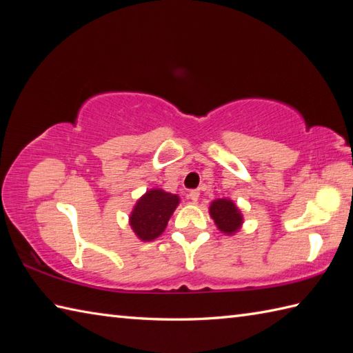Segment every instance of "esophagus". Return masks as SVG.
I'll use <instances>...</instances> for the list:
<instances>
[{
	"instance_id": "34e87169",
	"label": "esophagus",
	"mask_w": 353,
	"mask_h": 353,
	"mask_svg": "<svg viewBox=\"0 0 353 353\" xmlns=\"http://www.w3.org/2000/svg\"><path fill=\"white\" fill-rule=\"evenodd\" d=\"M188 197L191 199V201H194V203H197V200H199V197H200V191H199V190H192V191L190 192Z\"/></svg>"
}]
</instances>
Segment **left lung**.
<instances>
[{
    "label": "left lung",
    "mask_w": 353,
    "mask_h": 353,
    "mask_svg": "<svg viewBox=\"0 0 353 353\" xmlns=\"http://www.w3.org/2000/svg\"><path fill=\"white\" fill-rule=\"evenodd\" d=\"M209 215L214 220L215 226L224 235H234L241 229L244 216L230 199H216L209 206Z\"/></svg>",
    "instance_id": "left-lung-1"
}]
</instances>
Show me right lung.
Returning <instances> with one entry per match:
<instances>
[{"instance_id": "1", "label": "right lung", "mask_w": 353, "mask_h": 353, "mask_svg": "<svg viewBox=\"0 0 353 353\" xmlns=\"http://www.w3.org/2000/svg\"><path fill=\"white\" fill-rule=\"evenodd\" d=\"M181 203L177 194L161 188L148 190L134 203L129 224L141 241H153L165 230L172 212Z\"/></svg>"}]
</instances>
